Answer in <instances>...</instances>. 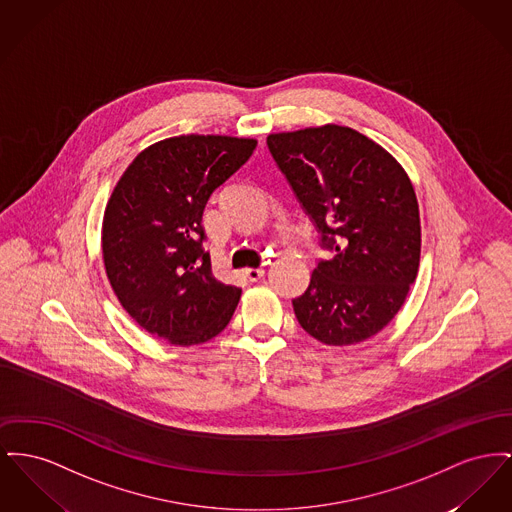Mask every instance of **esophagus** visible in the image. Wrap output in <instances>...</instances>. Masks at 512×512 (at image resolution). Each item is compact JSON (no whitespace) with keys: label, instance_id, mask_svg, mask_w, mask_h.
<instances>
[{"label":"esophagus","instance_id":"1","mask_svg":"<svg viewBox=\"0 0 512 512\" xmlns=\"http://www.w3.org/2000/svg\"><path fill=\"white\" fill-rule=\"evenodd\" d=\"M243 274H245V278H247L249 282H259V280L263 278L265 271H263V269H245Z\"/></svg>","mask_w":512,"mask_h":512}]
</instances>
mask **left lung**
<instances>
[{"instance_id":"left-lung-1","label":"left lung","mask_w":512,"mask_h":512,"mask_svg":"<svg viewBox=\"0 0 512 512\" xmlns=\"http://www.w3.org/2000/svg\"><path fill=\"white\" fill-rule=\"evenodd\" d=\"M267 145L331 251L292 300L296 317L323 344H358L391 323L418 274L412 181L381 145L342 125L272 133Z\"/></svg>"}]
</instances>
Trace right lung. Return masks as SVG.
<instances>
[{
	"label": "right lung",
	"mask_w": 512,
	"mask_h": 512,
	"mask_svg": "<svg viewBox=\"0 0 512 512\" xmlns=\"http://www.w3.org/2000/svg\"><path fill=\"white\" fill-rule=\"evenodd\" d=\"M255 139L180 135L137 154L102 220V257L123 309L170 344H203L230 323L241 290L214 278L203 211L249 160Z\"/></svg>",
	"instance_id": "obj_1"
}]
</instances>
